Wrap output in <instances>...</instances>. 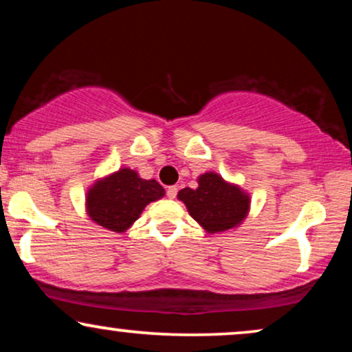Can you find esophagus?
<instances>
[{"label": "esophagus", "instance_id": "34e87169", "mask_svg": "<svg viewBox=\"0 0 352 352\" xmlns=\"http://www.w3.org/2000/svg\"><path fill=\"white\" fill-rule=\"evenodd\" d=\"M177 192H179V188H177L175 185H172V187L167 188V197H168V199H175Z\"/></svg>", "mask_w": 352, "mask_h": 352}]
</instances>
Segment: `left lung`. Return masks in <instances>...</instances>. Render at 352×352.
Instances as JSON below:
<instances>
[{
  "label": "left lung",
  "mask_w": 352,
  "mask_h": 352,
  "mask_svg": "<svg viewBox=\"0 0 352 352\" xmlns=\"http://www.w3.org/2000/svg\"><path fill=\"white\" fill-rule=\"evenodd\" d=\"M197 184V188H182L177 199L204 232H228L243 223L252 204L248 192L217 172L201 173Z\"/></svg>",
  "instance_id": "obj_1"
}]
</instances>
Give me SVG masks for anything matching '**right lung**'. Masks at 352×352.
<instances>
[{"instance_id":"add662e5","label":"right lung","mask_w":352,"mask_h":352,"mask_svg":"<svg viewBox=\"0 0 352 352\" xmlns=\"http://www.w3.org/2000/svg\"><path fill=\"white\" fill-rule=\"evenodd\" d=\"M164 195L165 190L159 182L145 180L132 168L122 167L89 185L86 213L104 230L124 233L139 220L148 204Z\"/></svg>"}]
</instances>
